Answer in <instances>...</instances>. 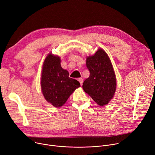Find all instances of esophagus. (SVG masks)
I'll return each instance as SVG.
<instances>
[{
	"instance_id": "esophagus-1",
	"label": "esophagus",
	"mask_w": 155,
	"mask_h": 155,
	"mask_svg": "<svg viewBox=\"0 0 155 155\" xmlns=\"http://www.w3.org/2000/svg\"><path fill=\"white\" fill-rule=\"evenodd\" d=\"M78 81L80 82V84L81 85H82V84H83V82H84V79L82 78H78Z\"/></svg>"
}]
</instances>
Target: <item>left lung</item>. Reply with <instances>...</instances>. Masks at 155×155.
<instances>
[{
    "label": "left lung",
    "mask_w": 155,
    "mask_h": 155,
    "mask_svg": "<svg viewBox=\"0 0 155 155\" xmlns=\"http://www.w3.org/2000/svg\"><path fill=\"white\" fill-rule=\"evenodd\" d=\"M90 76L83 84V89L100 106L108 104L114 96L117 80L111 62L104 50L99 48L86 60Z\"/></svg>",
    "instance_id": "8db88e82"
}]
</instances>
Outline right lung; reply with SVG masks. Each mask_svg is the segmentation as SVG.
<instances>
[{
  "label": "right lung",
  "mask_w": 155,
  "mask_h": 155,
  "mask_svg": "<svg viewBox=\"0 0 155 155\" xmlns=\"http://www.w3.org/2000/svg\"><path fill=\"white\" fill-rule=\"evenodd\" d=\"M58 56L49 54L45 58L41 75V88L45 99L55 107L64 105L76 88L79 81L70 78L67 70L60 65Z\"/></svg>",
  "instance_id": "right-lung-1"
}]
</instances>
